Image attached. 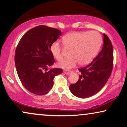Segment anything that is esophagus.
Segmentation results:
<instances>
[{"mask_svg":"<svg viewBox=\"0 0 127 127\" xmlns=\"http://www.w3.org/2000/svg\"><path fill=\"white\" fill-rule=\"evenodd\" d=\"M64 73L65 74V75H70L71 73L72 72V71H64Z\"/></svg>","mask_w":127,"mask_h":127,"instance_id":"obj_1","label":"esophagus"}]
</instances>
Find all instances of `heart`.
Instances as JSON below:
<instances>
[{"label":"heart","mask_w":127,"mask_h":127,"mask_svg":"<svg viewBox=\"0 0 127 127\" xmlns=\"http://www.w3.org/2000/svg\"><path fill=\"white\" fill-rule=\"evenodd\" d=\"M102 42L101 34L96 31L72 32L65 34L63 37L62 42L65 48L71 49L69 54L70 57L59 63L58 66L64 69H70L78 62L81 65L91 63L98 53ZM50 51L57 60H62V48L58 42L51 45Z\"/></svg>","instance_id":"obj_1"}]
</instances>
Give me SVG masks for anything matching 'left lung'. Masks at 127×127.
<instances>
[{
	"instance_id": "obj_1",
	"label": "left lung",
	"mask_w": 127,
	"mask_h": 127,
	"mask_svg": "<svg viewBox=\"0 0 127 127\" xmlns=\"http://www.w3.org/2000/svg\"><path fill=\"white\" fill-rule=\"evenodd\" d=\"M101 51L90 64L79 69L81 72L76 84L69 89L76 97L86 98L95 95L104 87L111 75L113 62V46L110 39L103 34Z\"/></svg>"
}]
</instances>
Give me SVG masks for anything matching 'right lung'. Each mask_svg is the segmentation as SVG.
Listing matches in <instances>:
<instances>
[{
	"label": "right lung",
	"instance_id": "obj_1",
	"mask_svg": "<svg viewBox=\"0 0 127 127\" xmlns=\"http://www.w3.org/2000/svg\"><path fill=\"white\" fill-rule=\"evenodd\" d=\"M61 34L58 29L36 26L26 32L17 45L15 54L17 74L23 85L32 93L47 94L53 86L55 76L63 72L58 68L43 72L54 63L50 47Z\"/></svg>",
	"mask_w": 127,
	"mask_h": 127
}]
</instances>
